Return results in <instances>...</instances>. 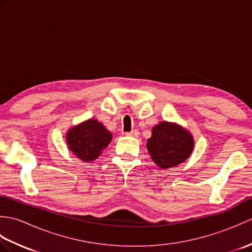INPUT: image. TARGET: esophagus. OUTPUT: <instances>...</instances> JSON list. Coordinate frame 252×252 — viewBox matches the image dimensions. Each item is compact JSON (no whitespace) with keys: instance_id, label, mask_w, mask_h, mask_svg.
Segmentation results:
<instances>
[{"instance_id":"esophagus-1","label":"esophagus","mask_w":252,"mask_h":252,"mask_svg":"<svg viewBox=\"0 0 252 252\" xmlns=\"http://www.w3.org/2000/svg\"><path fill=\"white\" fill-rule=\"evenodd\" d=\"M126 134L127 136H137L138 134H140V132H138L137 130H132L131 132H126Z\"/></svg>"}]
</instances>
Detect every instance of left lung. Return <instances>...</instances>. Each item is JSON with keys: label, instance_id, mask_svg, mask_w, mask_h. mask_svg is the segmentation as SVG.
<instances>
[{"label": "left lung", "instance_id": "obj_1", "mask_svg": "<svg viewBox=\"0 0 252 252\" xmlns=\"http://www.w3.org/2000/svg\"><path fill=\"white\" fill-rule=\"evenodd\" d=\"M194 140L189 132L178 125L160 122L153 127L152 137L147 141V149L154 162L168 169L182 163L189 157Z\"/></svg>", "mask_w": 252, "mask_h": 252}]
</instances>
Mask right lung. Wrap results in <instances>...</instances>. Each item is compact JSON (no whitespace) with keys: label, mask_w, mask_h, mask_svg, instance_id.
Here are the masks:
<instances>
[{"label":"right lung","mask_w":252,"mask_h":252,"mask_svg":"<svg viewBox=\"0 0 252 252\" xmlns=\"http://www.w3.org/2000/svg\"><path fill=\"white\" fill-rule=\"evenodd\" d=\"M111 133L96 119H90L72 127L67 133L70 151L83 161H93L108 146Z\"/></svg>","instance_id":"obj_1"}]
</instances>
